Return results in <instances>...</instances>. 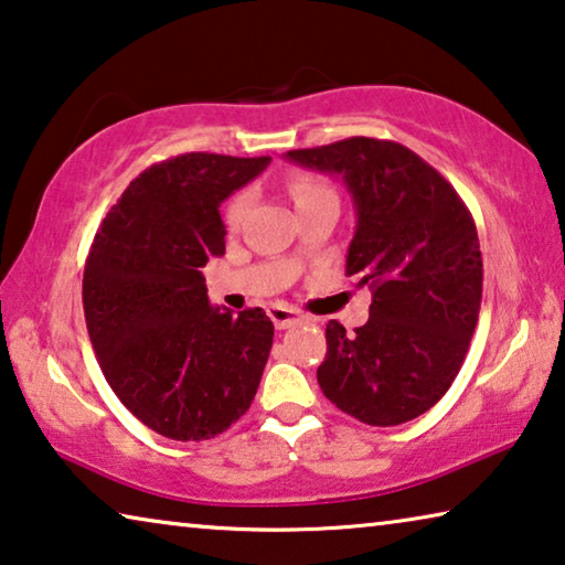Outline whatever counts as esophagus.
<instances>
[{
	"mask_svg": "<svg viewBox=\"0 0 565 565\" xmlns=\"http://www.w3.org/2000/svg\"><path fill=\"white\" fill-rule=\"evenodd\" d=\"M267 316L273 318L277 331H285V328H290L292 323H298L300 320V312L295 308H288V306H270Z\"/></svg>",
	"mask_w": 565,
	"mask_h": 565,
	"instance_id": "34e87169",
	"label": "esophagus"
}]
</instances>
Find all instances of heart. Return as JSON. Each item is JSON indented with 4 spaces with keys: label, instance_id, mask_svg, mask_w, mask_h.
Wrapping results in <instances>:
<instances>
[{
    "label": "heart",
    "instance_id": "obj_1",
    "mask_svg": "<svg viewBox=\"0 0 565 565\" xmlns=\"http://www.w3.org/2000/svg\"><path fill=\"white\" fill-rule=\"evenodd\" d=\"M288 189L295 199V204H302L308 202V199H316V196H326V194H333V189L326 184L323 179L312 177V173H292L290 181H288ZM249 206V196L242 192V194H234L230 199L227 210H224V224H227L230 230L237 227L242 222V216H245Z\"/></svg>",
    "mask_w": 565,
    "mask_h": 565
}]
</instances>
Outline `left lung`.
Listing matches in <instances>:
<instances>
[{
    "label": "left lung",
    "instance_id": "left-lung-1",
    "mask_svg": "<svg viewBox=\"0 0 565 565\" xmlns=\"http://www.w3.org/2000/svg\"><path fill=\"white\" fill-rule=\"evenodd\" d=\"M288 159L343 177L359 216L345 275L371 290L366 326H326L318 384L371 427L412 422L447 394L470 351L482 302L472 214L437 169L396 141L353 136Z\"/></svg>",
    "mask_w": 565,
    "mask_h": 565
}]
</instances>
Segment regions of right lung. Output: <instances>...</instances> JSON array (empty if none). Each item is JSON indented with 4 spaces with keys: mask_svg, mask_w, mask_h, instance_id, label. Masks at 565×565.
I'll return each mask as SVG.
<instances>
[{
    "mask_svg": "<svg viewBox=\"0 0 565 565\" xmlns=\"http://www.w3.org/2000/svg\"><path fill=\"white\" fill-rule=\"evenodd\" d=\"M270 163L181 153L128 184L95 232L83 310L120 404L161 437L212 439L249 409L273 349L263 308H212L202 267L224 255L220 204Z\"/></svg>",
    "mask_w": 565,
    "mask_h": 565,
    "instance_id": "obj_1",
    "label": "right lung"
}]
</instances>
